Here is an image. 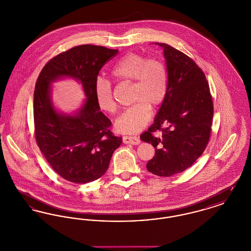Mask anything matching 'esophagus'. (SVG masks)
Returning <instances> with one entry per match:
<instances>
[{"label": "esophagus", "mask_w": 251, "mask_h": 251, "mask_svg": "<svg viewBox=\"0 0 251 251\" xmlns=\"http://www.w3.org/2000/svg\"><path fill=\"white\" fill-rule=\"evenodd\" d=\"M123 143L131 144V145H138L140 143V139L137 136H131V135H125L123 136Z\"/></svg>", "instance_id": "1"}]
</instances>
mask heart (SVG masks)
<instances>
[{
	"mask_svg": "<svg viewBox=\"0 0 251 251\" xmlns=\"http://www.w3.org/2000/svg\"><path fill=\"white\" fill-rule=\"evenodd\" d=\"M111 75L118 81H133L132 101L115 122L117 131L134 133L141 131L151 119V107L163 103L167 93V71L159 58H148L142 53L129 52L122 56L113 67ZM94 96L98 107L113 114L117 104L113 96L112 84L103 79H97Z\"/></svg>",
	"mask_w": 251,
	"mask_h": 251,
	"instance_id": "obj_1",
	"label": "heart"
}]
</instances>
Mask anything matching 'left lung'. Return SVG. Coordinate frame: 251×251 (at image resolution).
I'll use <instances>...</instances> for the list:
<instances>
[{"label":"left lung","instance_id":"1","mask_svg":"<svg viewBox=\"0 0 251 251\" xmlns=\"http://www.w3.org/2000/svg\"><path fill=\"white\" fill-rule=\"evenodd\" d=\"M167 93L154 123L140 138L155 155L147 164L152 174L170 177L191 167L205 151L214 116L213 98L202 70L194 60L166 43ZM162 131L160 137L154 132Z\"/></svg>","mask_w":251,"mask_h":251}]
</instances>
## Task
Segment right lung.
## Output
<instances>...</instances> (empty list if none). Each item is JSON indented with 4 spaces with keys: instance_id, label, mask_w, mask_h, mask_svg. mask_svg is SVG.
<instances>
[{
    "instance_id": "1",
    "label": "right lung",
    "mask_w": 251,
    "mask_h": 251,
    "mask_svg": "<svg viewBox=\"0 0 251 251\" xmlns=\"http://www.w3.org/2000/svg\"><path fill=\"white\" fill-rule=\"evenodd\" d=\"M118 52V50L89 44L73 47L50 60L36 80V144L51 168L74 183H86L101 177L113 152L122 143V137L110 131L112 122L98 107L94 96L99 72ZM64 75L81 81L88 98L75 116L57 113L50 101V83Z\"/></svg>"
}]
</instances>
